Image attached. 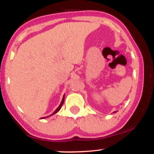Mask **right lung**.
<instances>
[{"mask_svg":"<svg viewBox=\"0 0 154 154\" xmlns=\"http://www.w3.org/2000/svg\"><path fill=\"white\" fill-rule=\"evenodd\" d=\"M63 101H64V96H63V99H62V101H61V104H60L59 105V106L57 108V109H56V110L54 111V113H53V114H56V113H57L58 111H59V110H60V109H61V106H62V105H63ZM53 114H51V115H53Z\"/></svg>","mask_w":154,"mask_h":154,"instance_id":"1","label":"right lung"}]
</instances>
